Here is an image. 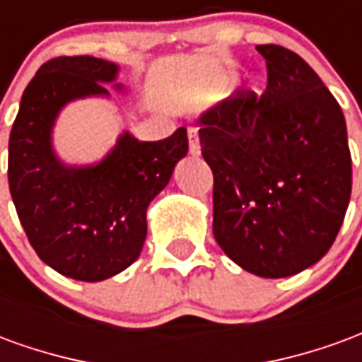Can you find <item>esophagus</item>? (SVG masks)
<instances>
[{"mask_svg": "<svg viewBox=\"0 0 362 362\" xmlns=\"http://www.w3.org/2000/svg\"><path fill=\"white\" fill-rule=\"evenodd\" d=\"M188 141H189V153H192V155H199L202 145H199V135H197V129H194V127H189L188 129Z\"/></svg>", "mask_w": 362, "mask_h": 362, "instance_id": "obj_1", "label": "esophagus"}]
</instances>
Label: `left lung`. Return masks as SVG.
<instances>
[{
    "instance_id": "1",
    "label": "left lung",
    "mask_w": 362,
    "mask_h": 362,
    "mask_svg": "<svg viewBox=\"0 0 362 362\" xmlns=\"http://www.w3.org/2000/svg\"><path fill=\"white\" fill-rule=\"evenodd\" d=\"M264 95L199 114L211 166L213 235L246 272L279 279L324 258L351 197V153L339 104L316 71L283 46H256Z\"/></svg>"
}]
</instances>
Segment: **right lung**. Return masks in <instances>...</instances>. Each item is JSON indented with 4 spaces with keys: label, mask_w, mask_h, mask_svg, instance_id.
Segmentation results:
<instances>
[{
    "label": "right lung",
    "mask_w": 362,
    "mask_h": 362,
    "mask_svg": "<svg viewBox=\"0 0 362 362\" xmlns=\"http://www.w3.org/2000/svg\"><path fill=\"white\" fill-rule=\"evenodd\" d=\"M119 66L93 56L44 64L21 98L9 135V189L28 243L46 266L77 281L110 279L134 264L147 236V207L188 153L186 127L160 141L122 132L103 158L67 165L54 127L67 104L126 93Z\"/></svg>",
    "instance_id": "add662e5"
}]
</instances>
